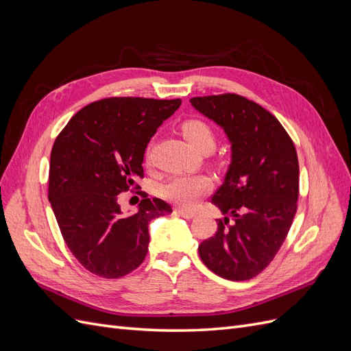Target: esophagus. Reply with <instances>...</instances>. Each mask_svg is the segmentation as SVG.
Wrapping results in <instances>:
<instances>
[{
  "mask_svg": "<svg viewBox=\"0 0 351 351\" xmlns=\"http://www.w3.org/2000/svg\"><path fill=\"white\" fill-rule=\"evenodd\" d=\"M176 212L177 214L180 215V217H183V218H186V219H192V218H195V212H192V210H186V209H182V208H178V209H176Z\"/></svg>",
  "mask_w": 351,
  "mask_h": 351,
  "instance_id": "34e87169",
  "label": "esophagus"
}]
</instances>
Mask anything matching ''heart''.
I'll list each match as a JSON object with an SVG mask.
<instances>
[{"mask_svg":"<svg viewBox=\"0 0 351 351\" xmlns=\"http://www.w3.org/2000/svg\"><path fill=\"white\" fill-rule=\"evenodd\" d=\"M182 133L187 142L197 151H212L217 136L212 127L204 120H187L182 124ZM210 187V180L202 174H178L165 182L159 192L167 200H171L184 208L193 206L200 196Z\"/></svg>","mask_w":351,"mask_h":351,"instance_id":"obj_1","label":"heart"}]
</instances>
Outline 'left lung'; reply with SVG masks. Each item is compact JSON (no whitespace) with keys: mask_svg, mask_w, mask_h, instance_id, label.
Instances as JSON below:
<instances>
[{"mask_svg":"<svg viewBox=\"0 0 351 351\" xmlns=\"http://www.w3.org/2000/svg\"><path fill=\"white\" fill-rule=\"evenodd\" d=\"M224 129L231 164L212 204L226 215L199 244L206 267L230 281L256 277L289 234L299 199V159L289 133L259 104L236 93L190 99Z\"/></svg>","mask_w":351,"mask_h":351,"instance_id":"8db88e82","label":"left lung"}]
</instances>
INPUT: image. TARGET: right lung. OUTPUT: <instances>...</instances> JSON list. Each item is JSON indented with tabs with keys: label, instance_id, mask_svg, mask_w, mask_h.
Here are the masks:
<instances>
[{
	"label": "right lung",
	"instance_id": "right-lung-1",
	"mask_svg": "<svg viewBox=\"0 0 351 351\" xmlns=\"http://www.w3.org/2000/svg\"><path fill=\"white\" fill-rule=\"evenodd\" d=\"M182 99L105 98L82 108L57 136L51 151L48 199L67 247L83 268L120 278L145 261L151 219L171 214L147 195L125 215L119 195L143 177L151 137Z\"/></svg>",
	"mask_w": 351,
	"mask_h": 351
}]
</instances>
